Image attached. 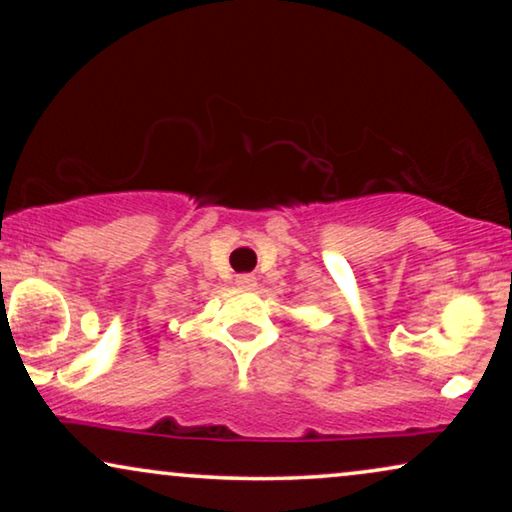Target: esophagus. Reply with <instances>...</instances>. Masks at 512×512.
Returning a JSON list of instances; mask_svg holds the SVG:
<instances>
[{"label":"esophagus","instance_id":"obj_1","mask_svg":"<svg viewBox=\"0 0 512 512\" xmlns=\"http://www.w3.org/2000/svg\"><path fill=\"white\" fill-rule=\"evenodd\" d=\"M235 282H237V286H242V289H254L256 277L254 275H237Z\"/></svg>","mask_w":512,"mask_h":512}]
</instances>
